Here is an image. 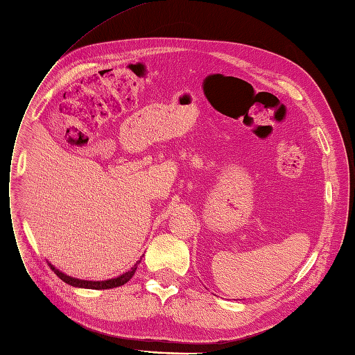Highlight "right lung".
<instances>
[{"label":"right lung","mask_w":355,"mask_h":355,"mask_svg":"<svg viewBox=\"0 0 355 355\" xmlns=\"http://www.w3.org/2000/svg\"><path fill=\"white\" fill-rule=\"evenodd\" d=\"M140 264V261H137V264H134V267L131 270H128L127 272L121 274L119 277L115 279H109V280H101V282H93V280H81V279H75L67 276V274L57 270L54 266L49 264L51 267V270L55 272V276L62 279L64 283L75 286V288H84V289H112V288H119V286L125 284L128 280H131V277L134 276V272L137 270V266Z\"/></svg>","instance_id":"obj_1"}]
</instances>
